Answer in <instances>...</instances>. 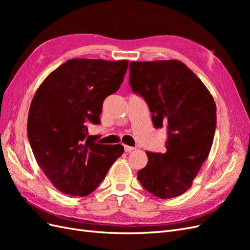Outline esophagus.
<instances>
[{
    "instance_id": "obj_1",
    "label": "esophagus",
    "mask_w": 250,
    "mask_h": 250,
    "mask_svg": "<svg viewBox=\"0 0 250 250\" xmlns=\"http://www.w3.org/2000/svg\"><path fill=\"white\" fill-rule=\"evenodd\" d=\"M124 150H125V152H130V151L134 150V148H133V147H130V146L124 145Z\"/></svg>"
}]
</instances>
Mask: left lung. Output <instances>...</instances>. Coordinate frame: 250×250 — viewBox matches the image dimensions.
<instances>
[{"mask_svg":"<svg viewBox=\"0 0 250 250\" xmlns=\"http://www.w3.org/2000/svg\"><path fill=\"white\" fill-rule=\"evenodd\" d=\"M129 83L146 100L155 127L168 128L167 151L146 152L148 164L138 179L162 199L192 187L213 145L216 103L202 81L179 60L131 62Z\"/></svg>","mask_w":250,"mask_h":250,"instance_id":"8db88e82","label":"left lung"}]
</instances>
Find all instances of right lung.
Here are the masks:
<instances>
[{
  "instance_id": "1",
  "label": "right lung",
  "mask_w": 250,
  "mask_h": 250,
  "mask_svg": "<svg viewBox=\"0 0 250 250\" xmlns=\"http://www.w3.org/2000/svg\"><path fill=\"white\" fill-rule=\"evenodd\" d=\"M128 60L75 58L42 81L30 105L28 139L35 160L57 190L95 191L124 147L96 144L87 125L99 124L105 98L122 84Z\"/></svg>"
}]
</instances>
